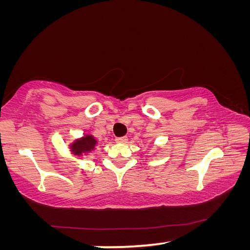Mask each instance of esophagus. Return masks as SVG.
Here are the masks:
<instances>
[{
	"label": "esophagus",
	"mask_w": 250,
	"mask_h": 250,
	"mask_svg": "<svg viewBox=\"0 0 250 250\" xmlns=\"http://www.w3.org/2000/svg\"><path fill=\"white\" fill-rule=\"evenodd\" d=\"M116 142H118V143H126V142H128V138H126V137L116 138Z\"/></svg>",
	"instance_id": "1"
}]
</instances>
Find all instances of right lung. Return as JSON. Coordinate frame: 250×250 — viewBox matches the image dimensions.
<instances>
[{"instance_id":"add662e5","label":"right lung","mask_w":250,"mask_h":250,"mask_svg":"<svg viewBox=\"0 0 250 250\" xmlns=\"http://www.w3.org/2000/svg\"><path fill=\"white\" fill-rule=\"evenodd\" d=\"M98 141L90 134H86L84 137L78 139L74 143L70 145V151L74 155L83 156V154H88L89 152L95 149Z\"/></svg>"}]
</instances>
